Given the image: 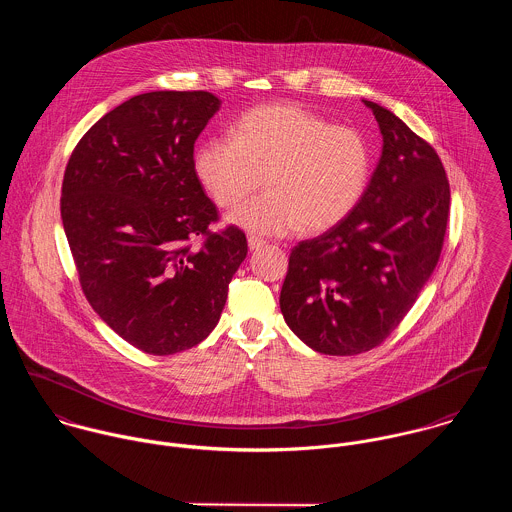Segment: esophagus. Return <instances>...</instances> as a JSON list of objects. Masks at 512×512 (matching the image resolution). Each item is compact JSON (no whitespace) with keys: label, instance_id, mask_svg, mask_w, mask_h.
<instances>
[{"label":"esophagus","instance_id":"obj_1","mask_svg":"<svg viewBox=\"0 0 512 512\" xmlns=\"http://www.w3.org/2000/svg\"><path fill=\"white\" fill-rule=\"evenodd\" d=\"M266 246V240L258 238V236H248V248L254 252V250H260Z\"/></svg>","mask_w":512,"mask_h":512}]
</instances>
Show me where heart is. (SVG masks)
Returning a JSON list of instances; mask_svg holds the SVG:
<instances>
[{
  "instance_id": "heart-1",
  "label": "heart",
  "mask_w": 512,
  "mask_h": 512,
  "mask_svg": "<svg viewBox=\"0 0 512 512\" xmlns=\"http://www.w3.org/2000/svg\"><path fill=\"white\" fill-rule=\"evenodd\" d=\"M370 167L359 130L290 102L244 112L230 138H209L193 153L197 181L222 209L248 197L264 175L266 193L228 215L230 224L264 236L337 226L361 203Z\"/></svg>"
}]
</instances>
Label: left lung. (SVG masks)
<instances>
[{
  "instance_id": "left-lung-1",
  "label": "left lung",
  "mask_w": 512,
  "mask_h": 512,
  "mask_svg": "<svg viewBox=\"0 0 512 512\" xmlns=\"http://www.w3.org/2000/svg\"><path fill=\"white\" fill-rule=\"evenodd\" d=\"M382 153L355 211L290 254L280 307L313 351L351 357L380 345L438 266L449 183L436 149L376 102Z\"/></svg>"
}]
</instances>
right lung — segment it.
<instances>
[{
  "label": "right lung",
  "instance_id": "right-lung-1",
  "mask_svg": "<svg viewBox=\"0 0 512 512\" xmlns=\"http://www.w3.org/2000/svg\"><path fill=\"white\" fill-rule=\"evenodd\" d=\"M220 100L157 90L102 116L69 159L61 217L92 309L147 355H175L209 337L244 262L242 230L219 219L193 171L199 134ZM201 235L204 244L190 242Z\"/></svg>",
  "mask_w": 512,
  "mask_h": 512
}]
</instances>
